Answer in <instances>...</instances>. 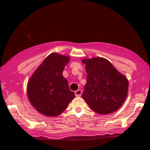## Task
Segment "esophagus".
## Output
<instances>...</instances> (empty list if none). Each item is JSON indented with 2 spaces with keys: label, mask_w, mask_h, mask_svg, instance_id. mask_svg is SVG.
Listing matches in <instances>:
<instances>
[{
  "label": "esophagus",
  "mask_w": 150,
  "mask_h": 150,
  "mask_svg": "<svg viewBox=\"0 0 150 150\" xmlns=\"http://www.w3.org/2000/svg\"><path fill=\"white\" fill-rule=\"evenodd\" d=\"M82 90L81 89H77V91H75V96L76 97H80L81 94H82Z\"/></svg>",
  "instance_id": "obj_1"
}]
</instances>
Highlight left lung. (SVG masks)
I'll return each mask as SVG.
<instances>
[{
	"label": "left lung",
	"instance_id": "8db88e82",
	"mask_svg": "<svg viewBox=\"0 0 150 150\" xmlns=\"http://www.w3.org/2000/svg\"><path fill=\"white\" fill-rule=\"evenodd\" d=\"M82 63L87 73L82 99L91 109L99 114L115 112L127 97V78L104 58L84 59Z\"/></svg>",
	"mask_w": 150,
	"mask_h": 150
}]
</instances>
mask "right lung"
<instances>
[{"instance_id": "obj_1", "label": "right lung", "mask_w": 150, "mask_h": 150, "mask_svg": "<svg viewBox=\"0 0 150 150\" xmlns=\"http://www.w3.org/2000/svg\"><path fill=\"white\" fill-rule=\"evenodd\" d=\"M70 58L53 53L45 58L27 85L29 100L37 111L47 116H57L75 98L68 80L63 76Z\"/></svg>"}]
</instances>
